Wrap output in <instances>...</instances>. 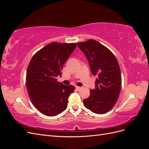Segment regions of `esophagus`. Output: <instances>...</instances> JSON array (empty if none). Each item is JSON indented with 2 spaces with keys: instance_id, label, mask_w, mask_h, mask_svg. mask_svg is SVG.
Masks as SVG:
<instances>
[{
  "instance_id": "1",
  "label": "esophagus",
  "mask_w": 149,
  "mask_h": 149,
  "mask_svg": "<svg viewBox=\"0 0 149 149\" xmlns=\"http://www.w3.org/2000/svg\"><path fill=\"white\" fill-rule=\"evenodd\" d=\"M81 88L79 87V86H76V89H77V90H78V91H79V90L81 89Z\"/></svg>"
}]
</instances>
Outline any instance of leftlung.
I'll use <instances>...</instances> for the list:
<instances>
[{
	"label": "left lung",
	"instance_id": "left-lung-1",
	"mask_svg": "<svg viewBox=\"0 0 149 149\" xmlns=\"http://www.w3.org/2000/svg\"><path fill=\"white\" fill-rule=\"evenodd\" d=\"M85 55L91 73L97 78L95 88L83 100L84 106L94 113L102 114L115 105L121 88V74L116 58L109 49L94 40L78 43Z\"/></svg>",
	"mask_w": 149,
	"mask_h": 149
}]
</instances>
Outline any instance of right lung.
Returning a JSON list of instances; mask_svg holds the SVG:
<instances>
[{"mask_svg":"<svg viewBox=\"0 0 149 149\" xmlns=\"http://www.w3.org/2000/svg\"><path fill=\"white\" fill-rule=\"evenodd\" d=\"M76 47V43L53 42L31 58L26 71V89L33 105L44 115L55 116L66 109L75 88L59 83L56 77L61 76L63 65Z\"/></svg>","mask_w":149,"mask_h":149,"instance_id":"obj_1","label":"right lung"}]
</instances>
